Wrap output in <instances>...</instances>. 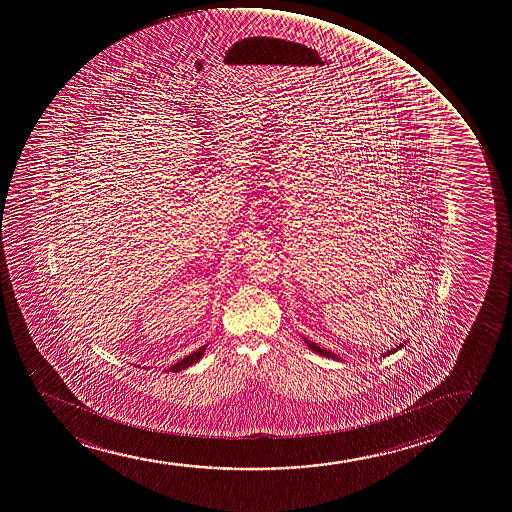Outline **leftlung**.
Returning <instances> with one entry per match:
<instances>
[{
  "label": "left lung",
  "instance_id": "obj_1",
  "mask_svg": "<svg viewBox=\"0 0 512 512\" xmlns=\"http://www.w3.org/2000/svg\"><path fill=\"white\" fill-rule=\"evenodd\" d=\"M306 345L310 347L311 351H315L316 354H320V356H327L332 357V359H337V361H340V357L335 354V352L327 351V349H322L320 345H316L315 342H310V340H305ZM403 344L397 345L395 349H391V351L385 352L383 356H390V354H393V352H397L398 349H402Z\"/></svg>",
  "mask_w": 512,
  "mask_h": 512
}]
</instances>
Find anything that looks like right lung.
<instances>
[{"label":"right lung","instance_id":"add662e5","mask_svg":"<svg viewBox=\"0 0 512 512\" xmlns=\"http://www.w3.org/2000/svg\"><path fill=\"white\" fill-rule=\"evenodd\" d=\"M204 351H206V345L204 347H201L199 351L192 352V354H189V356L184 357L182 361H178L177 364H173V366H170L168 368V371H173V373H178V371H182V369L189 368V366H192V364H196L199 359H201L202 354H204Z\"/></svg>","mask_w":512,"mask_h":512}]
</instances>
